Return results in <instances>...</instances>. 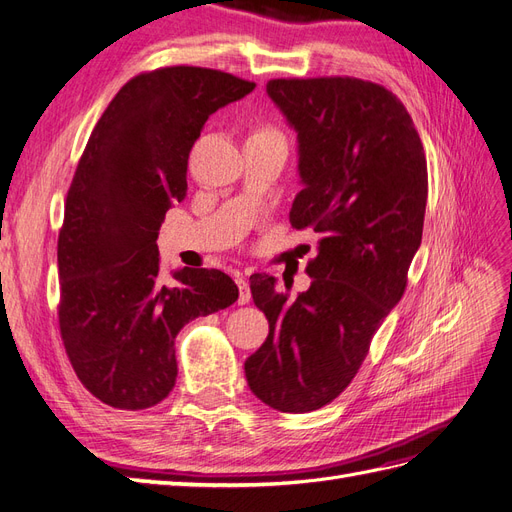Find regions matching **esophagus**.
I'll return each mask as SVG.
<instances>
[{
	"mask_svg": "<svg viewBox=\"0 0 512 512\" xmlns=\"http://www.w3.org/2000/svg\"><path fill=\"white\" fill-rule=\"evenodd\" d=\"M235 282H237V286H239V305H245V303H250V299H252V292H250V284L245 282V277L243 275H235Z\"/></svg>",
	"mask_w": 512,
	"mask_h": 512,
	"instance_id": "obj_1",
	"label": "esophagus"
}]
</instances>
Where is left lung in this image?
I'll use <instances>...</instances> for the list:
<instances>
[{
  "instance_id": "8db88e82",
  "label": "left lung",
  "mask_w": 512,
  "mask_h": 512,
  "mask_svg": "<svg viewBox=\"0 0 512 512\" xmlns=\"http://www.w3.org/2000/svg\"><path fill=\"white\" fill-rule=\"evenodd\" d=\"M267 94L299 138L303 190L290 224L314 230L312 286L290 299L271 275L250 290L269 337L245 361L252 393L280 412H312L342 393L371 337L404 297L421 245L427 160L406 106L354 76L273 79Z\"/></svg>"
}]
</instances>
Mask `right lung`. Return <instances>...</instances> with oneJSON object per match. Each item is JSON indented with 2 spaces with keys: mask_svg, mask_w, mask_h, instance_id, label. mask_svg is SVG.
Returning <instances> with one entry per match:
<instances>
[{
  "mask_svg": "<svg viewBox=\"0 0 512 512\" xmlns=\"http://www.w3.org/2000/svg\"><path fill=\"white\" fill-rule=\"evenodd\" d=\"M256 87L222 70L170 66L123 85L91 132L57 241L59 331L85 389L119 410L160 404L177 380L175 337L239 299L218 269L160 277L158 232L188 190L205 121Z\"/></svg>",
  "mask_w": 512,
  "mask_h": 512,
  "instance_id": "right-lung-1",
  "label": "right lung"
}]
</instances>
